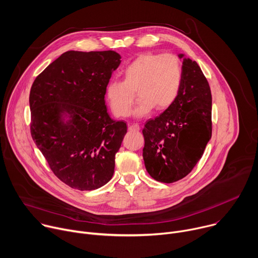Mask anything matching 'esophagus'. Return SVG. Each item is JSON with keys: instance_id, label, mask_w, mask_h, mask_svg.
Instances as JSON below:
<instances>
[{"instance_id": "34e87169", "label": "esophagus", "mask_w": 258, "mask_h": 258, "mask_svg": "<svg viewBox=\"0 0 258 258\" xmlns=\"http://www.w3.org/2000/svg\"><path fill=\"white\" fill-rule=\"evenodd\" d=\"M130 132H138L140 131V125L139 124H132L128 126Z\"/></svg>"}]
</instances>
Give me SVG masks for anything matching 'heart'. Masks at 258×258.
I'll use <instances>...</instances> for the list:
<instances>
[{
    "label": "heart",
    "mask_w": 258,
    "mask_h": 258,
    "mask_svg": "<svg viewBox=\"0 0 258 258\" xmlns=\"http://www.w3.org/2000/svg\"><path fill=\"white\" fill-rule=\"evenodd\" d=\"M121 81L110 82L105 91L106 100L116 117L131 114L135 94L139 96L134 115L143 117L157 110H165L175 100L181 69L176 57L170 54L145 53L139 55L121 71Z\"/></svg>",
    "instance_id": "obj_1"
}]
</instances>
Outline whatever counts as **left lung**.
<instances>
[{"label":"left lung","instance_id":"1","mask_svg":"<svg viewBox=\"0 0 258 258\" xmlns=\"http://www.w3.org/2000/svg\"><path fill=\"white\" fill-rule=\"evenodd\" d=\"M182 59L181 82L174 102L145 123L143 158L148 173L161 182H174L189 174L211 138L210 87L196 61Z\"/></svg>","mask_w":258,"mask_h":258}]
</instances>
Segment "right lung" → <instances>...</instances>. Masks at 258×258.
<instances>
[{"label":"right lung","mask_w":258,"mask_h":258,"mask_svg":"<svg viewBox=\"0 0 258 258\" xmlns=\"http://www.w3.org/2000/svg\"><path fill=\"white\" fill-rule=\"evenodd\" d=\"M114 51H68L34 80L30 133L67 186L96 190L111 179L126 123L111 119L105 91L121 60Z\"/></svg>","instance_id":"add662e5"}]
</instances>
